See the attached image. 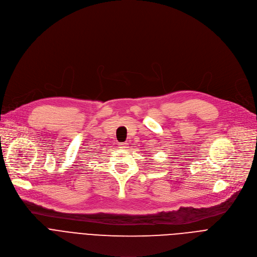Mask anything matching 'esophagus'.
I'll return each instance as SVG.
<instances>
[{"label":"esophagus","mask_w":257,"mask_h":257,"mask_svg":"<svg viewBox=\"0 0 257 257\" xmlns=\"http://www.w3.org/2000/svg\"><path fill=\"white\" fill-rule=\"evenodd\" d=\"M120 148H121V149H128V148H127V143H122V144H120Z\"/></svg>","instance_id":"34e87169"}]
</instances>
